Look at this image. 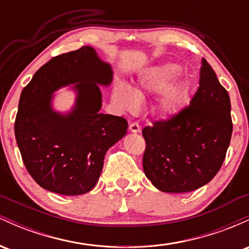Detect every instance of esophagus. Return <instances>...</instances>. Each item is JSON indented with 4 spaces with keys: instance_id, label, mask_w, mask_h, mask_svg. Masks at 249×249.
I'll return each mask as SVG.
<instances>
[{
    "instance_id": "obj_1",
    "label": "esophagus",
    "mask_w": 249,
    "mask_h": 249,
    "mask_svg": "<svg viewBox=\"0 0 249 249\" xmlns=\"http://www.w3.org/2000/svg\"><path fill=\"white\" fill-rule=\"evenodd\" d=\"M128 130L133 133H138V132H141V126H139L138 123L133 122V123H131L130 126H128Z\"/></svg>"
}]
</instances>
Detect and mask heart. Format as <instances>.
Segmentation results:
<instances>
[{"instance_id":"heart-1","label":"heart","mask_w":249,"mask_h":249,"mask_svg":"<svg viewBox=\"0 0 249 249\" xmlns=\"http://www.w3.org/2000/svg\"><path fill=\"white\" fill-rule=\"evenodd\" d=\"M179 67L174 64L158 65L142 73L137 84V92L126 84L118 83L113 90V99L123 110L133 111L139 105V96L159 94L157 108L161 115L172 117L180 112L188 98V88L177 81Z\"/></svg>"}]
</instances>
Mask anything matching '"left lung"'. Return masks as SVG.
<instances>
[{
    "instance_id": "obj_1",
    "label": "left lung",
    "mask_w": 249,
    "mask_h": 249,
    "mask_svg": "<svg viewBox=\"0 0 249 249\" xmlns=\"http://www.w3.org/2000/svg\"><path fill=\"white\" fill-rule=\"evenodd\" d=\"M233 124L227 90L205 58L190 105L167 121L142 128V168L158 190L185 193L210 182L230 146Z\"/></svg>"
}]
</instances>
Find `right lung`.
I'll return each instance as SVG.
<instances>
[{
  "mask_svg": "<svg viewBox=\"0 0 249 249\" xmlns=\"http://www.w3.org/2000/svg\"><path fill=\"white\" fill-rule=\"evenodd\" d=\"M112 75L111 65L85 45L51 58L23 89L15 137L28 172L41 187L79 196L96 186L105 153L127 132L126 119L99 113V85H110ZM71 84L75 107L68 114L57 113L53 92Z\"/></svg>",
  "mask_w": 249,
  "mask_h": 249,
  "instance_id": "right-lung-1",
  "label": "right lung"
}]
</instances>
